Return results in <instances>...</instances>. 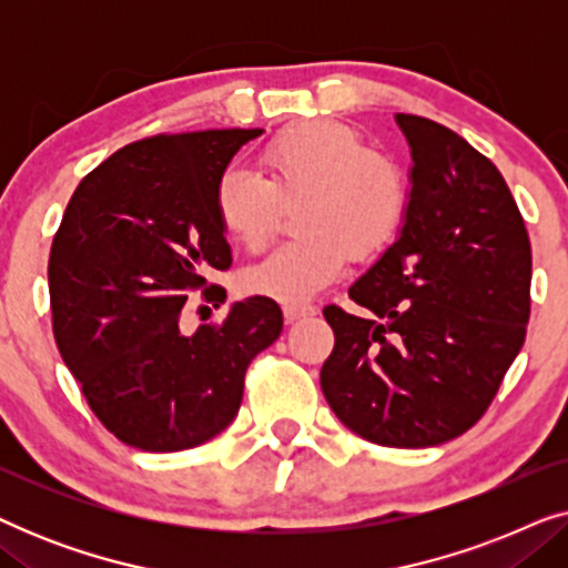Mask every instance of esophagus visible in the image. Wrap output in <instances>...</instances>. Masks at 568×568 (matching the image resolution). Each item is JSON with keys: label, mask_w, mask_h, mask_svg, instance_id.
I'll return each mask as SVG.
<instances>
[{"label": "esophagus", "mask_w": 568, "mask_h": 568, "mask_svg": "<svg viewBox=\"0 0 568 568\" xmlns=\"http://www.w3.org/2000/svg\"><path fill=\"white\" fill-rule=\"evenodd\" d=\"M307 315H315L313 305H284V321L286 323H297Z\"/></svg>", "instance_id": "esophagus-1"}]
</instances>
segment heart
<instances>
[{"label":"heart","mask_w":568,"mask_h":568,"mask_svg":"<svg viewBox=\"0 0 568 568\" xmlns=\"http://www.w3.org/2000/svg\"><path fill=\"white\" fill-rule=\"evenodd\" d=\"M266 178L227 168L214 189L216 222L232 243L258 251L274 235L278 209L294 212L300 237L278 245L240 274V290L278 302H302L341 276L346 258L383 251L406 220L408 181L383 152L367 150L344 123L290 126L261 150Z\"/></svg>","instance_id":"b5f03b06"}]
</instances>
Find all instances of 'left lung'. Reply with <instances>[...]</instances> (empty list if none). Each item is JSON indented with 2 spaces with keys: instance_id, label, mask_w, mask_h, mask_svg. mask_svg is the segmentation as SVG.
<instances>
[{
  "instance_id": "obj_1",
  "label": "left lung",
  "mask_w": 568,
  "mask_h": 568,
  "mask_svg": "<svg viewBox=\"0 0 568 568\" xmlns=\"http://www.w3.org/2000/svg\"><path fill=\"white\" fill-rule=\"evenodd\" d=\"M410 146L400 235L348 290L362 315L323 310L336 346L325 400L383 447H434L486 414L525 344L532 253L496 165L455 131L398 113Z\"/></svg>"
}]
</instances>
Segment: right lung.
<instances>
[{
  "instance_id": "right-lung-1",
  "label": "right lung",
  "mask_w": 568,
  "mask_h": 568,
  "mask_svg": "<svg viewBox=\"0 0 568 568\" xmlns=\"http://www.w3.org/2000/svg\"><path fill=\"white\" fill-rule=\"evenodd\" d=\"M263 129L158 134L82 178L49 258L53 338L108 432L144 453H178L227 429L255 354L282 333L274 300L247 297L222 323L181 331L189 292L232 253L214 189ZM214 305V307H216Z\"/></svg>"
}]
</instances>
